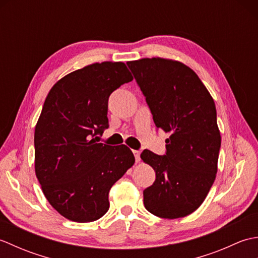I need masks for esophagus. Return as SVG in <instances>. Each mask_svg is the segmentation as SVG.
Masks as SVG:
<instances>
[{"label":"esophagus","instance_id":"esophagus-1","mask_svg":"<svg viewBox=\"0 0 258 258\" xmlns=\"http://www.w3.org/2000/svg\"><path fill=\"white\" fill-rule=\"evenodd\" d=\"M134 153V156H135V161L136 162H140L141 160V152L140 151H133Z\"/></svg>","mask_w":258,"mask_h":258}]
</instances>
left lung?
<instances>
[{"label": "left lung", "instance_id": "obj_1", "mask_svg": "<svg viewBox=\"0 0 258 258\" xmlns=\"http://www.w3.org/2000/svg\"><path fill=\"white\" fill-rule=\"evenodd\" d=\"M157 128L171 133L166 154L141 158L156 178L144 189L145 208L162 218L187 216L204 202L215 180L221 134L210 92L187 65L162 57L127 62Z\"/></svg>", "mask_w": 258, "mask_h": 258}]
</instances>
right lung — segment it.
Listing matches in <instances>:
<instances>
[{
	"label": "right lung",
	"instance_id": "add662e5",
	"mask_svg": "<svg viewBox=\"0 0 258 258\" xmlns=\"http://www.w3.org/2000/svg\"><path fill=\"white\" fill-rule=\"evenodd\" d=\"M133 80L123 62L94 63L53 85L35 126V174L62 216L87 223L108 211V191L135 163L126 145L96 143L112 92Z\"/></svg>",
	"mask_w": 258,
	"mask_h": 258
}]
</instances>
